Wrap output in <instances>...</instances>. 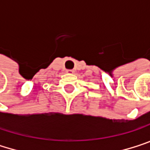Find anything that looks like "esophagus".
Instances as JSON below:
<instances>
[{
    "instance_id": "esophagus-1",
    "label": "esophagus",
    "mask_w": 150,
    "mask_h": 150,
    "mask_svg": "<svg viewBox=\"0 0 150 150\" xmlns=\"http://www.w3.org/2000/svg\"><path fill=\"white\" fill-rule=\"evenodd\" d=\"M66 73H68V74H73V73H74V70H72V69H68V70H66Z\"/></svg>"
}]
</instances>
